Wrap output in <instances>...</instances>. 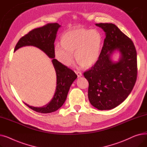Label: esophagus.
<instances>
[{
  "label": "esophagus",
  "mask_w": 147,
  "mask_h": 147,
  "mask_svg": "<svg viewBox=\"0 0 147 147\" xmlns=\"http://www.w3.org/2000/svg\"><path fill=\"white\" fill-rule=\"evenodd\" d=\"M75 73L77 74V76H78V78H80V77H81L82 76V73L81 72H79L78 71H75Z\"/></svg>",
  "instance_id": "34e87169"
}]
</instances>
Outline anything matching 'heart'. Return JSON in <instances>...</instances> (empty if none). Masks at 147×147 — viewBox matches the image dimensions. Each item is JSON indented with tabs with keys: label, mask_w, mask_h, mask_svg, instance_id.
Wrapping results in <instances>:
<instances>
[{
	"label": "heart",
	"mask_w": 147,
	"mask_h": 147,
	"mask_svg": "<svg viewBox=\"0 0 147 147\" xmlns=\"http://www.w3.org/2000/svg\"><path fill=\"white\" fill-rule=\"evenodd\" d=\"M102 44L101 34L96 29L76 28L67 31L61 37V43L55 46V54L59 62L65 66L73 61V53L78 63L90 67L98 61Z\"/></svg>",
	"instance_id": "heart-1"
}]
</instances>
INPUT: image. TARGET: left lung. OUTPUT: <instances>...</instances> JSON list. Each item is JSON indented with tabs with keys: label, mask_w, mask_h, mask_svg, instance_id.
<instances>
[{
	"label": "left lung",
	"mask_w": 147,
	"mask_h": 147,
	"mask_svg": "<svg viewBox=\"0 0 147 147\" xmlns=\"http://www.w3.org/2000/svg\"><path fill=\"white\" fill-rule=\"evenodd\" d=\"M105 33L98 61L83 75L88 82V98L99 110L114 109L127 98L137 77V55L133 42L112 23L95 24ZM118 52V61L112 57Z\"/></svg>",
	"instance_id": "left-lung-1"
}]
</instances>
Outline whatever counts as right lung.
Instances as JSON below:
<instances>
[{"label":"right lung","mask_w":147,"mask_h":147,"mask_svg":"<svg viewBox=\"0 0 147 147\" xmlns=\"http://www.w3.org/2000/svg\"><path fill=\"white\" fill-rule=\"evenodd\" d=\"M60 27L58 23H51L30 31L20 38L14 49L15 52L23 46H33L40 49L49 58L52 59V63L57 75V86L52 100L41 107L30 106L24 102L30 109L38 113H50L58 110L65 101L69 88L78 78V76L71 69L54 58L55 57L54 42Z\"/></svg>","instance_id":"obj_1"}]
</instances>
